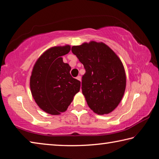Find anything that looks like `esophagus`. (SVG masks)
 <instances>
[{
	"label": "esophagus",
	"mask_w": 159,
	"mask_h": 159,
	"mask_svg": "<svg viewBox=\"0 0 159 159\" xmlns=\"http://www.w3.org/2000/svg\"><path fill=\"white\" fill-rule=\"evenodd\" d=\"M76 79H77V80H79V81H80V82H81V80H82V78H81V76H77V77H76Z\"/></svg>",
	"instance_id": "1"
}]
</instances>
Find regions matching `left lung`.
<instances>
[{"instance_id":"obj_1","label":"left lung","mask_w":159,"mask_h":159,"mask_svg":"<svg viewBox=\"0 0 159 159\" xmlns=\"http://www.w3.org/2000/svg\"><path fill=\"white\" fill-rule=\"evenodd\" d=\"M72 52L86 70L82 91L89 107L98 115L111 113L121 101L126 87L120 59L106 44L93 41L73 46Z\"/></svg>"}]
</instances>
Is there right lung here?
I'll return each instance as SVG.
<instances>
[{
  "label": "right lung",
  "mask_w": 159,
  "mask_h": 159,
  "mask_svg": "<svg viewBox=\"0 0 159 159\" xmlns=\"http://www.w3.org/2000/svg\"><path fill=\"white\" fill-rule=\"evenodd\" d=\"M70 46H54L46 50L36 61L30 77V89L35 102L51 115L66 111L80 92V82L71 76V67L62 56Z\"/></svg>",
  "instance_id": "right-lung-1"
}]
</instances>
